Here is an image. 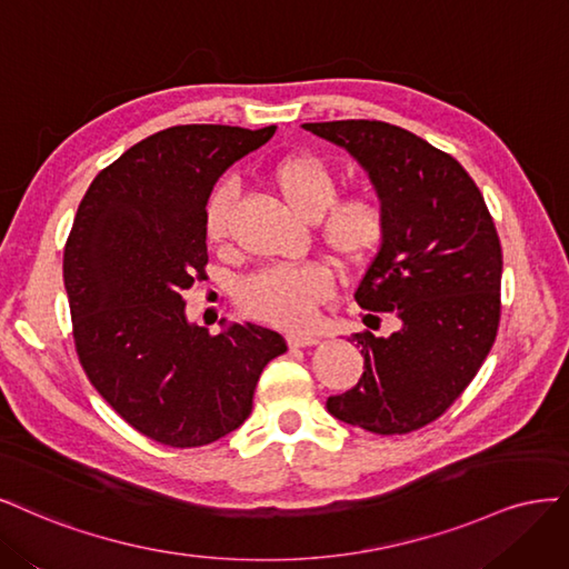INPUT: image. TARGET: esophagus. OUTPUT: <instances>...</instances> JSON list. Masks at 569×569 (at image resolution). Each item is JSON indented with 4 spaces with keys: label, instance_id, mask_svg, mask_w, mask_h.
Wrapping results in <instances>:
<instances>
[{
    "label": "esophagus",
    "instance_id": "1",
    "mask_svg": "<svg viewBox=\"0 0 569 569\" xmlns=\"http://www.w3.org/2000/svg\"><path fill=\"white\" fill-rule=\"evenodd\" d=\"M288 342H290L292 347H309V345H317V342H319V336L296 331V333H288Z\"/></svg>",
    "mask_w": 569,
    "mask_h": 569
}]
</instances>
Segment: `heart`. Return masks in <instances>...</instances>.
<instances>
[{
    "mask_svg": "<svg viewBox=\"0 0 569 569\" xmlns=\"http://www.w3.org/2000/svg\"><path fill=\"white\" fill-rule=\"evenodd\" d=\"M273 187L288 208L302 219L321 217V241L347 267L361 264L378 250L385 233L382 208L369 196L336 200L333 170L317 156H288L271 170ZM236 200L231 181H219L206 203V236L219 243L229 231ZM333 292V273L323 262H302L258 271L238 288V302L248 315L288 328L311 321L317 307Z\"/></svg>",
    "mask_w": 569,
    "mask_h": 569,
    "instance_id": "heart-1",
    "label": "heart"
}]
</instances>
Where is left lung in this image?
<instances>
[{
	"label": "left lung",
	"instance_id": "1",
	"mask_svg": "<svg viewBox=\"0 0 569 569\" xmlns=\"http://www.w3.org/2000/svg\"><path fill=\"white\" fill-rule=\"evenodd\" d=\"M369 174L385 214L376 258L355 300L397 321L390 336L355 333L363 373L328 397L342 423L405 435L432 423L480 371L499 331L503 254L480 189L461 162L378 120L305 122Z\"/></svg>",
	"mask_w": 569,
	"mask_h": 569
}]
</instances>
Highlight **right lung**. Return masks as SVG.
I'll use <instances>...</instances> for the list:
<instances>
[{"mask_svg": "<svg viewBox=\"0 0 569 569\" xmlns=\"http://www.w3.org/2000/svg\"><path fill=\"white\" fill-rule=\"evenodd\" d=\"M277 124H179L127 149L91 181L72 222L63 281L72 336L99 395L141 435L203 447L252 411L286 340L254 323L189 321L184 290L206 279V203L236 160Z\"/></svg>", "mask_w": 569, "mask_h": 569, "instance_id": "1", "label": "right lung"}]
</instances>
